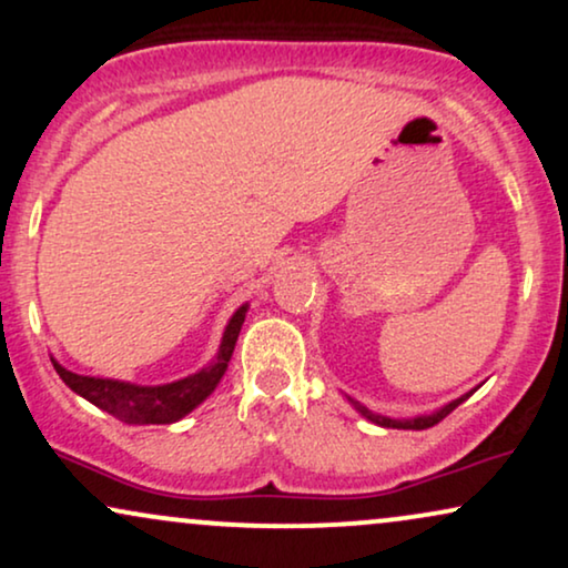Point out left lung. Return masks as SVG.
I'll list each match as a JSON object with an SVG mask.
<instances>
[{"instance_id":"8db88e82","label":"left lung","mask_w":568,"mask_h":568,"mask_svg":"<svg viewBox=\"0 0 568 568\" xmlns=\"http://www.w3.org/2000/svg\"><path fill=\"white\" fill-rule=\"evenodd\" d=\"M477 390V387H475ZM475 390H469V393H464L462 398H456V400H450V404H445L443 408H437V412H433V414H422V416H408V419H393V416H383V414H375V412H369L367 406H362L358 404V400H354V398H348V404L356 408L358 414L364 416V419H369L372 425H379V427H390V429H427V427H433V425H437V422L440 419H445V416H448L450 412H454V408L458 406V404H464L466 398L471 396V393Z\"/></svg>"}]
</instances>
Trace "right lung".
Masks as SVG:
<instances>
[{
  "mask_svg": "<svg viewBox=\"0 0 568 568\" xmlns=\"http://www.w3.org/2000/svg\"><path fill=\"white\" fill-rule=\"evenodd\" d=\"M246 312L248 304L235 308L225 333H222L217 354L206 367L168 385H135L125 383V379L75 375V372L64 369L57 358H52V364L70 390L83 396L89 404L99 406L102 412L112 414L114 419L125 422V425H172V422L191 414L199 404H204L214 393V387L220 385L227 364H231Z\"/></svg>",
  "mask_w": 568,
  "mask_h": 568,
  "instance_id": "obj_1",
  "label": "right lung"
}]
</instances>
